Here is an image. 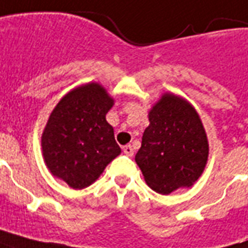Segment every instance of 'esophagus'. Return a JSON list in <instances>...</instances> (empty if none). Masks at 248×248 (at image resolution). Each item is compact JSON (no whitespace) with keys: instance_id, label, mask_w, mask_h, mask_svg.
Wrapping results in <instances>:
<instances>
[{"instance_id":"34e87169","label":"esophagus","mask_w":248,"mask_h":248,"mask_svg":"<svg viewBox=\"0 0 248 248\" xmlns=\"http://www.w3.org/2000/svg\"><path fill=\"white\" fill-rule=\"evenodd\" d=\"M122 149H124V153L126 155H130V157H131V155H134V149H132V147H131V145H130V144H127V145H124V147L122 148Z\"/></svg>"}]
</instances>
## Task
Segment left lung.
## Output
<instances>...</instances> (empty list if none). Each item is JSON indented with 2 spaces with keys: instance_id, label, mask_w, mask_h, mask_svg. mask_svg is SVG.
I'll return each instance as SVG.
<instances>
[{
  "instance_id": "left-lung-1",
  "label": "left lung",
  "mask_w": 248,
  "mask_h": 248,
  "mask_svg": "<svg viewBox=\"0 0 248 248\" xmlns=\"http://www.w3.org/2000/svg\"><path fill=\"white\" fill-rule=\"evenodd\" d=\"M135 161L145 183L159 194L192 186L208 158V141L198 113L190 103L163 93L149 112Z\"/></svg>"
}]
</instances>
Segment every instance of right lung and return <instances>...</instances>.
Instances as JSON below:
<instances>
[{
  "label": "right lung",
  "instance_id": "obj_1",
  "mask_svg": "<svg viewBox=\"0 0 248 248\" xmlns=\"http://www.w3.org/2000/svg\"><path fill=\"white\" fill-rule=\"evenodd\" d=\"M114 100L99 83L76 87L58 103L42 132L45 163L73 189L89 186L121 153L105 116Z\"/></svg>",
  "mask_w": 248,
  "mask_h": 248
}]
</instances>
